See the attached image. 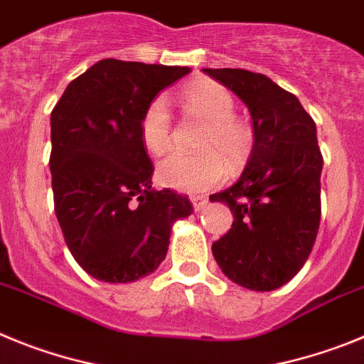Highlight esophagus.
Listing matches in <instances>:
<instances>
[{
	"label": "esophagus",
	"instance_id": "1",
	"mask_svg": "<svg viewBox=\"0 0 364 364\" xmlns=\"http://www.w3.org/2000/svg\"><path fill=\"white\" fill-rule=\"evenodd\" d=\"M191 204L195 208V211L204 210L205 205H208V198L205 197H191Z\"/></svg>",
	"mask_w": 364,
	"mask_h": 364
}]
</instances>
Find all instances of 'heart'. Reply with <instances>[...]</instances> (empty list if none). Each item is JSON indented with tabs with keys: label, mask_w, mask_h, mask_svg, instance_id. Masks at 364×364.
Returning a JSON list of instances; mask_svg holds the SVG:
<instances>
[{
	"label": "heart",
	"mask_w": 364,
	"mask_h": 364,
	"mask_svg": "<svg viewBox=\"0 0 364 364\" xmlns=\"http://www.w3.org/2000/svg\"><path fill=\"white\" fill-rule=\"evenodd\" d=\"M180 102L186 111L208 122L200 138L198 154L169 153L159 164L162 184L184 193H204L226 180L225 156L239 162L252 146V129L235 117V100L231 92L213 80H200L186 87ZM171 112L162 96L151 100L140 118V138L146 149L162 154L171 144Z\"/></svg>",
	"instance_id": "b5f03b06"
}]
</instances>
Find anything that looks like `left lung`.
Instances as JSON below:
<instances>
[{
    "mask_svg": "<svg viewBox=\"0 0 364 364\" xmlns=\"http://www.w3.org/2000/svg\"><path fill=\"white\" fill-rule=\"evenodd\" d=\"M252 112V156L231 188L211 195L233 213L213 242L217 264L247 290L269 291L294 279L315 244L321 222L323 154L314 118L297 96L268 76L244 69H204Z\"/></svg>",
    "mask_w": 364,
    "mask_h": 364,
    "instance_id": "1",
    "label": "left lung"
}]
</instances>
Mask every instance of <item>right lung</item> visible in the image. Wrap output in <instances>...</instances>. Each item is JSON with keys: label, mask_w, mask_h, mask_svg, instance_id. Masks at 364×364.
Returning <instances> with one entry per match:
<instances>
[{"label": "right lung", "mask_w": 364, "mask_h": 364, "mask_svg": "<svg viewBox=\"0 0 364 364\" xmlns=\"http://www.w3.org/2000/svg\"><path fill=\"white\" fill-rule=\"evenodd\" d=\"M189 67L102 60L67 85L50 112L54 211L74 260L104 282H133L166 259L188 197L154 191L140 138L151 100Z\"/></svg>", "instance_id": "1"}]
</instances>
